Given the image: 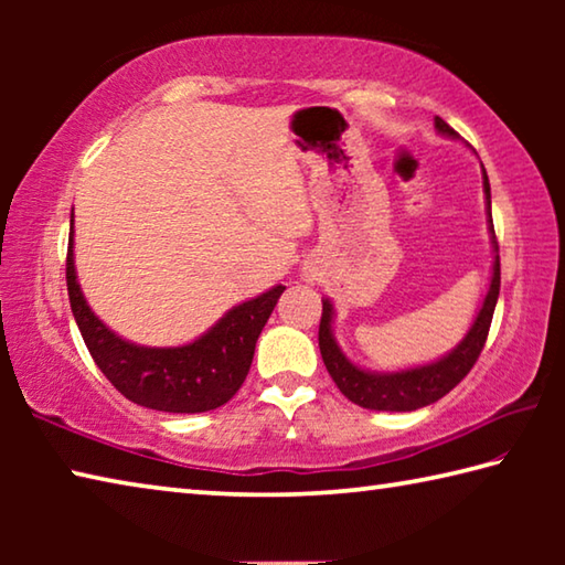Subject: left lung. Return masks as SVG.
Listing matches in <instances>:
<instances>
[{
  "label": "left lung",
  "mask_w": 565,
  "mask_h": 565,
  "mask_svg": "<svg viewBox=\"0 0 565 565\" xmlns=\"http://www.w3.org/2000/svg\"><path fill=\"white\" fill-rule=\"evenodd\" d=\"M436 129L444 137L458 139V134L448 127V124L436 117ZM483 194H486V209H489V228H491V244L495 252L493 259V274L489 291H486V299L478 309L471 329L463 337L458 347L446 353L444 359L434 363H426V366L406 369V371H388V374H376V371H366L356 366V363L347 359V353L339 349L337 339H333L331 321H333V303L323 299V311H321V323H319V349L321 359L327 363V371L333 379V384L349 401L356 406L371 408V411H416L428 404H436L438 398H444L448 391L458 386L463 381L468 371L473 369L476 359L481 356L486 337H489L491 319L495 301H499L501 291V262H499V242H495L493 232V218H491V186L489 177H486L483 169Z\"/></svg>",
  "instance_id": "left-lung-1"
}]
</instances>
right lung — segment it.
<instances>
[{
	"label": "right lung",
	"instance_id": "right-lung-1",
	"mask_svg": "<svg viewBox=\"0 0 565 565\" xmlns=\"http://www.w3.org/2000/svg\"><path fill=\"white\" fill-rule=\"evenodd\" d=\"M284 289L286 286L279 284L252 301L234 306L204 337L186 347H137L94 317L84 299L74 269V226L66 248V291L94 363L119 394L167 414H202L218 408L242 388L252 369L256 339Z\"/></svg>",
	"mask_w": 565,
	"mask_h": 565
}]
</instances>
